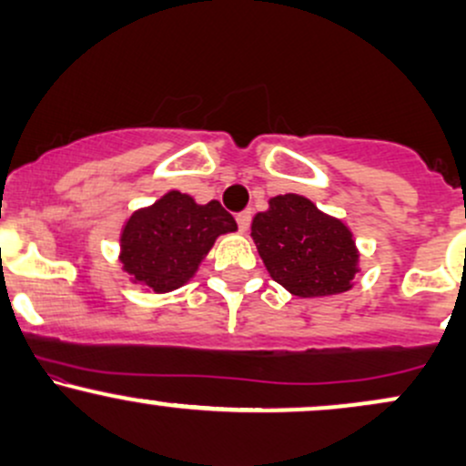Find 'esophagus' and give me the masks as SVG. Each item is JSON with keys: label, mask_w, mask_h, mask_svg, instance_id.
I'll list each match as a JSON object with an SVG mask.
<instances>
[{"label": "esophagus", "mask_w": 466, "mask_h": 466, "mask_svg": "<svg viewBox=\"0 0 466 466\" xmlns=\"http://www.w3.org/2000/svg\"><path fill=\"white\" fill-rule=\"evenodd\" d=\"M237 223H238V229L240 232H248L249 223H251V210H243L237 215Z\"/></svg>", "instance_id": "obj_1"}]
</instances>
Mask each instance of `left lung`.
Returning a JSON list of instances; mask_svg holds the SVG:
<instances>
[{
    "label": "left lung",
    "instance_id": "8db88e82",
    "mask_svg": "<svg viewBox=\"0 0 466 466\" xmlns=\"http://www.w3.org/2000/svg\"><path fill=\"white\" fill-rule=\"evenodd\" d=\"M251 237L271 278L298 298L349 291L360 271L350 229L300 195L274 197L251 221Z\"/></svg>",
    "mask_w": 466,
    "mask_h": 466
}]
</instances>
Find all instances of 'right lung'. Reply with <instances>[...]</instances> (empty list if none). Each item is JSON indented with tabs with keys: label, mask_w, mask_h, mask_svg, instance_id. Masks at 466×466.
Returning <instances> with one entry per match:
<instances>
[{
	"label": "right lung",
	"mask_w": 466,
	"mask_h": 466,
	"mask_svg": "<svg viewBox=\"0 0 466 466\" xmlns=\"http://www.w3.org/2000/svg\"><path fill=\"white\" fill-rule=\"evenodd\" d=\"M237 221L218 201L199 206L170 190L151 208L133 212L120 237V260L133 282L166 293L195 276L217 237L234 232Z\"/></svg>",
	"instance_id": "1"
}]
</instances>
